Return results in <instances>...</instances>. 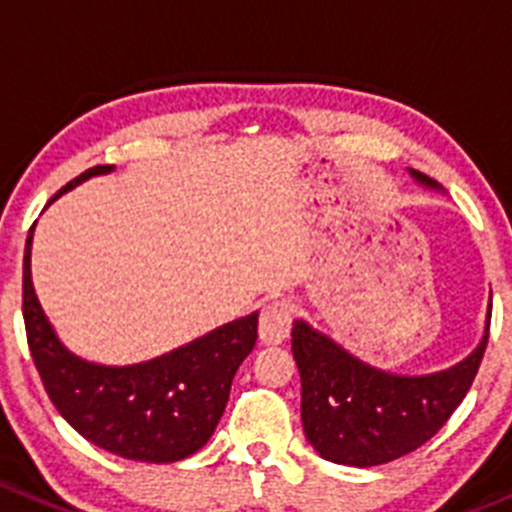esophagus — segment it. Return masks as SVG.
<instances>
[{
    "mask_svg": "<svg viewBox=\"0 0 512 512\" xmlns=\"http://www.w3.org/2000/svg\"><path fill=\"white\" fill-rule=\"evenodd\" d=\"M293 308L288 300H270L260 315V341L265 346H278L290 336Z\"/></svg>",
    "mask_w": 512,
    "mask_h": 512,
    "instance_id": "34e87169",
    "label": "esophagus"
}]
</instances>
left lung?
<instances>
[{"mask_svg":"<svg viewBox=\"0 0 512 512\" xmlns=\"http://www.w3.org/2000/svg\"><path fill=\"white\" fill-rule=\"evenodd\" d=\"M409 174L417 184L439 189L429 176L414 169ZM490 310L493 305H487L485 333L470 356L450 369L419 376L369 366L331 336L295 321L293 356L303 386L300 419L315 452L336 465L374 467L432 439L475 381L490 336Z\"/></svg>","mask_w":512,"mask_h":512,"instance_id":"1","label":"left lung"}]
</instances>
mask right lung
<instances>
[{"label": "right lung", "mask_w": 512, "mask_h": 512, "mask_svg": "<svg viewBox=\"0 0 512 512\" xmlns=\"http://www.w3.org/2000/svg\"><path fill=\"white\" fill-rule=\"evenodd\" d=\"M113 166H95L57 191ZM32 232L22 267L27 343L47 396L62 419L105 452L138 462H176L202 450L227 407L232 379L257 341V313L214 328L159 358L103 366L62 346L32 285Z\"/></svg>", "instance_id": "1"}]
</instances>
